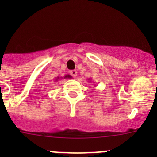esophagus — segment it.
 Masks as SVG:
<instances>
[{
    "label": "esophagus",
    "mask_w": 157,
    "mask_h": 157,
    "mask_svg": "<svg viewBox=\"0 0 157 157\" xmlns=\"http://www.w3.org/2000/svg\"><path fill=\"white\" fill-rule=\"evenodd\" d=\"M77 73H78V72H77V71H76V70H72V71H70V74L71 75L73 76L74 78H75L76 76H77Z\"/></svg>",
    "instance_id": "obj_1"
}]
</instances>
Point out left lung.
<instances>
[{"instance_id": "left-lung-1", "label": "left lung", "mask_w": 157, "mask_h": 157, "mask_svg": "<svg viewBox=\"0 0 157 157\" xmlns=\"http://www.w3.org/2000/svg\"><path fill=\"white\" fill-rule=\"evenodd\" d=\"M89 80H90V79H89ZM90 80H91V79H90Z\"/></svg>"}]
</instances>
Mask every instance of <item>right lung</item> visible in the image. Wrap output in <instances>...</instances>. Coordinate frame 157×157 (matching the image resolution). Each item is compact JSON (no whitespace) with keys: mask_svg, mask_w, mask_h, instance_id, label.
<instances>
[{"mask_svg":"<svg viewBox=\"0 0 157 157\" xmlns=\"http://www.w3.org/2000/svg\"><path fill=\"white\" fill-rule=\"evenodd\" d=\"M71 78V75H65L64 76V78ZM59 77H57V78H56V79H55V81H58V79H59Z\"/></svg>","mask_w":157,"mask_h":157,"instance_id":"right-lung-1","label":"right lung"}]
</instances>
